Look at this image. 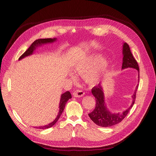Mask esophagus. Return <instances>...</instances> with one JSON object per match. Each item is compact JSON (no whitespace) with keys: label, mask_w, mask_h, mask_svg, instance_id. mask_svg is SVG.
Returning a JSON list of instances; mask_svg holds the SVG:
<instances>
[{"label":"esophagus","mask_w":156,"mask_h":156,"mask_svg":"<svg viewBox=\"0 0 156 156\" xmlns=\"http://www.w3.org/2000/svg\"><path fill=\"white\" fill-rule=\"evenodd\" d=\"M73 95H74V97H82L84 95V92L81 90H76L74 93H73Z\"/></svg>","instance_id":"34e87169"}]
</instances>
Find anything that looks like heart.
<instances>
[{
  "label": "heart",
  "mask_w": 156,
  "mask_h": 156,
  "mask_svg": "<svg viewBox=\"0 0 156 156\" xmlns=\"http://www.w3.org/2000/svg\"><path fill=\"white\" fill-rule=\"evenodd\" d=\"M109 67V61L99 54H92L82 58L74 66L73 72L77 75L85 76L89 84L95 85L100 82ZM74 79V76H72Z\"/></svg>",
  "instance_id": "b5f03b06"
}]
</instances>
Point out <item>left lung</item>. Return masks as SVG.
Wrapping results in <instances>:
<instances>
[{
    "label": "left lung",
    "mask_w": 156,
    "mask_h": 156,
    "mask_svg": "<svg viewBox=\"0 0 156 156\" xmlns=\"http://www.w3.org/2000/svg\"><path fill=\"white\" fill-rule=\"evenodd\" d=\"M122 69L126 68H134L138 71V82L140 81V68L137 61L133 58L132 53L127 43H124L122 45ZM138 88V85L135 88L133 94L132 95V102L128 108L121 112H112L108 110L107 106L106 105L105 94L103 88L101 83H99L92 89V94H93L96 99V107L93 111L88 114L89 117L96 125L100 127H108L117 125L121 122L123 119L127 115L130 109L133 107L135 101L136 92Z\"/></svg>",
    "instance_id": "1"
}]
</instances>
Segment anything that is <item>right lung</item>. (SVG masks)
I'll use <instances>...</instances> for the list:
<instances>
[{
    "instance_id": "add662e5",
    "label": "right lung",
    "mask_w": 156,
    "mask_h": 156,
    "mask_svg": "<svg viewBox=\"0 0 156 156\" xmlns=\"http://www.w3.org/2000/svg\"><path fill=\"white\" fill-rule=\"evenodd\" d=\"M56 40H57V38H53V39L48 38V39H37V40H35L34 43H33L30 47L27 49V50L26 51L24 54H23L21 56V57L19 58V60H21V59H22L23 58H24L25 57H27V56L32 55L33 54H34V52L35 50V49L37 47H39V46H41L42 45L47 44H51V43L55 42ZM71 98H72V95L70 94V92H69V91H67V92H64V93H63L61 95L60 101H59V109L58 114L57 115V117H56V118L54 119V121H53L49 123L48 125H44V126H39V127H35V128L40 129H46L51 127L52 126H54L56 123V122L58 121L59 117H60L62 112H63V111H64V109L65 108L66 102H67V101L69 100V99Z\"/></svg>"
}]
</instances>
